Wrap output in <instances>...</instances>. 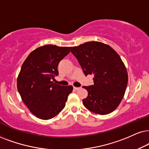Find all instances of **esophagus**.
Returning <instances> with one entry per match:
<instances>
[{
    "label": "esophagus",
    "instance_id": "34e87169",
    "mask_svg": "<svg viewBox=\"0 0 149 149\" xmlns=\"http://www.w3.org/2000/svg\"><path fill=\"white\" fill-rule=\"evenodd\" d=\"M73 89H74V90H78V89H80V87H76V86H73Z\"/></svg>",
    "mask_w": 149,
    "mask_h": 149
}]
</instances>
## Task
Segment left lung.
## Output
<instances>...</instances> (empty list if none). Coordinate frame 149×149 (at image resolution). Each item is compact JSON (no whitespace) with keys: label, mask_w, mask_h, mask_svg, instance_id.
<instances>
[{"label":"left lung","mask_w":149,"mask_h":149,"mask_svg":"<svg viewBox=\"0 0 149 149\" xmlns=\"http://www.w3.org/2000/svg\"><path fill=\"white\" fill-rule=\"evenodd\" d=\"M85 76L93 74V84L82 86L88 95L82 100L88 110L106 115L116 109L125 95L128 74L125 64L110 46L100 42H87L71 48Z\"/></svg>","instance_id":"1"}]
</instances>
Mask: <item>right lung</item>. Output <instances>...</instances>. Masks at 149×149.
<instances>
[{
  "mask_svg": "<svg viewBox=\"0 0 149 149\" xmlns=\"http://www.w3.org/2000/svg\"><path fill=\"white\" fill-rule=\"evenodd\" d=\"M71 47L47 45L36 49L22 64L17 88L29 111L42 120H49L65 107L72 86L53 82L58 75V66L70 52Z\"/></svg>",
  "mask_w": 149,
  "mask_h": 149,
  "instance_id": "add662e5",
  "label": "right lung"
}]
</instances>
